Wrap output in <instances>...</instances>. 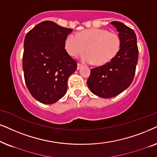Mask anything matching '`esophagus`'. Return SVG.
<instances>
[{"label": "esophagus", "mask_w": 157, "mask_h": 157, "mask_svg": "<svg viewBox=\"0 0 157 157\" xmlns=\"http://www.w3.org/2000/svg\"><path fill=\"white\" fill-rule=\"evenodd\" d=\"M83 67L82 64H81L80 63H77V70H80V68H82Z\"/></svg>", "instance_id": "1"}]
</instances>
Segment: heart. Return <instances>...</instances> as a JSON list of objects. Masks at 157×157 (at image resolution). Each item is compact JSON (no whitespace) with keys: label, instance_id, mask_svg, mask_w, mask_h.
<instances>
[{"label":"heart","instance_id":"b5f03b06","mask_svg":"<svg viewBox=\"0 0 157 157\" xmlns=\"http://www.w3.org/2000/svg\"><path fill=\"white\" fill-rule=\"evenodd\" d=\"M64 47L71 57H77L85 53L83 61L105 65L115 59L120 52L121 40L118 33L107 29H93L79 32L77 35L69 34Z\"/></svg>","mask_w":157,"mask_h":157}]
</instances>
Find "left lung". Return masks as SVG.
Listing matches in <instances>:
<instances>
[{"instance_id":"1","label":"left lung","mask_w":157,"mask_h":157,"mask_svg":"<svg viewBox=\"0 0 157 157\" xmlns=\"http://www.w3.org/2000/svg\"><path fill=\"white\" fill-rule=\"evenodd\" d=\"M121 40V47L115 59L105 65L93 68L87 84L99 97H115L130 86L133 80L139 57L134 31L123 23L112 21Z\"/></svg>"}]
</instances>
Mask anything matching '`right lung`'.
<instances>
[{"label": "right lung", "mask_w": 157, "mask_h": 157, "mask_svg": "<svg viewBox=\"0 0 157 157\" xmlns=\"http://www.w3.org/2000/svg\"><path fill=\"white\" fill-rule=\"evenodd\" d=\"M72 31V29L44 21L25 36V82L31 95L40 103H54L65 95L69 77L77 67L64 49L65 39Z\"/></svg>", "instance_id": "1"}]
</instances>
